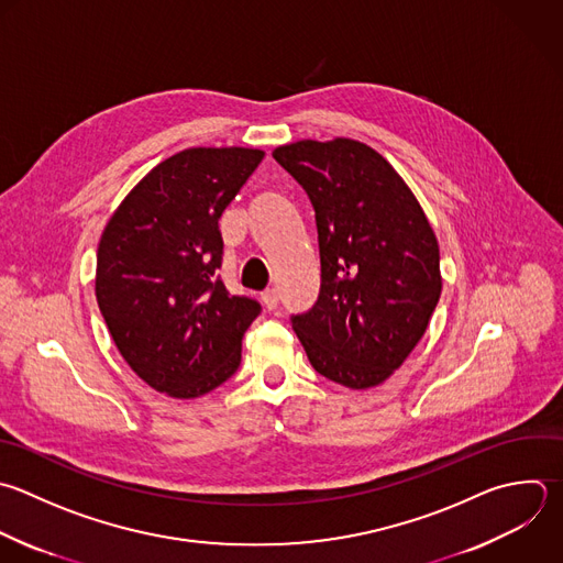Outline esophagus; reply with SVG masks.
<instances>
[{"label":"esophagus","mask_w":563,"mask_h":563,"mask_svg":"<svg viewBox=\"0 0 563 563\" xmlns=\"http://www.w3.org/2000/svg\"><path fill=\"white\" fill-rule=\"evenodd\" d=\"M262 303L266 306V310H275V308H277V303H279V295H277V290H275V288H271V290L262 292Z\"/></svg>","instance_id":"34e87169"}]
</instances>
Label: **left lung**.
Returning a JSON list of instances; mask_svg holds the SVG:
<instances>
[{
    "label": "left lung",
    "mask_w": 563,
    "mask_h": 563,
    "mask_svg": "<svg viewBox=\"0 0 563 563\" xmlns=\"http://www.w3.org/2000/svg\"><path fill=\"white\" fill-rule=\"evenodd\" d=\"M273 158L306 189L319 233V299L292 328L321 376L376 387L418 345L440 299L435 233L398 172L365 143L297 141Z\"/></svg>",
    "instance_id": "obj_1"
}]
</instances>
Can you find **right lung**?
<instances>
[{
  "label": "right lung",
  "mask_w": 563,
  "mask_h": 563,
  "mask_svg": "<svg viewBox=\"0 0 563 563\" xmlns=\"http://www.w3.org/2000/svg\"><path fill=\"white\" fill-rule=\"evenodd\" d=\"M262 150L191 147L156 165L99 242L97 301L128 365L156 391L198 398L235 374L260 303L229 295L218 220Z\"/></svg>",
  "instance_id": "obj_1"
}]
</instances>
